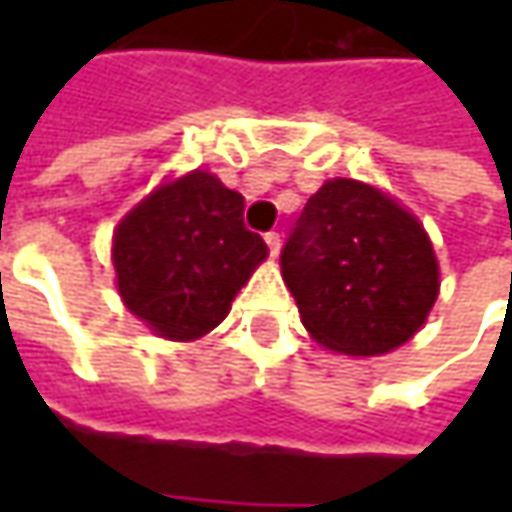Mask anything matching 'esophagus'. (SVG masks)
<instances>
[{
  "instance_id": "esophagus-1",
  "label": "esophagus",
  "mask_w": 512,
  "mask_h": 512,
  "mask_svg": "<svg viewBox=\"0 0 512 512\" xmlns=\"http://www.w3.org/2000/svg\"><path fill=\"white\" fill-rule=\"evenodd\" d=\"M265 242L267 247H270V256H279V250H282V236H279L276 230L265 233Z\"/></svg>"
}]
</instances>
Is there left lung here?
<instances>
[{"mask_svg":"<svg viewBox=\"0 0 512 512\" xmlns=\"http://www.w3.org/2000/svg\"><path fill=\"white\" fill-rule=\"evenodd\" d=\"M302 325L344 356H382L419 333L439 296V262L422 222L379 187L330 179L282 250Z\"/></svg>","mask_w":512,"mask_h":512,"instance_id":"obj_1","label":"left lung"}]
</instances>
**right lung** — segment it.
Here are the masks:
<instances>
[{"label":"right lung","instance_id":"add662e5","mask_svg":"<svg viewBox=\"0 0 512 512\" xmlns=\"http://www.w3.org/2000/svg\"><path fill=\"white\" fill-rule=\"evenodd\" d=\"M245 196L207 170L159 185L113 233L119 296L170 342L202 339L265 262V239L245 227Z\"/></svg>","mask_w":512,"mask_h":512}]
</instances>
